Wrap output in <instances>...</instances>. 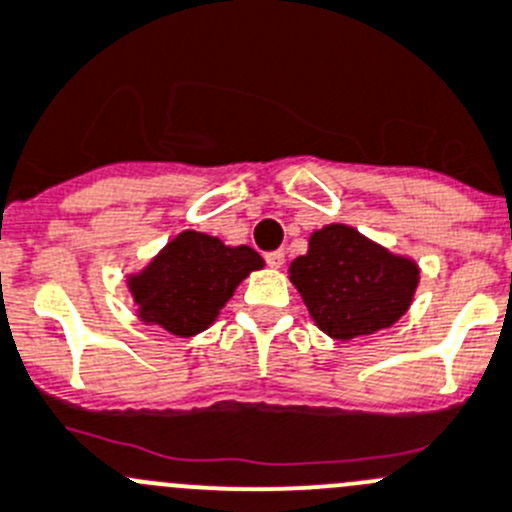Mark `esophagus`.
Here are the masks:
<instances>
[{"instance_id": "34e87169", "label": "esophagus", "mask_w": 512, "mask_h": 512, "mask_svg": "<svg viewBox=\"0 0 512 512\" xmlns=\"http://www.w3.org/2000/svg\"><path fill=\"white\" fill-rule=\"evenodd\" d=\"M266 264H269L271 269H281V266H284V251L266 253Z\"/></svg>"}]
</instances>
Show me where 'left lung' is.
I'll return each instance as SVG.
<instances>
[{
	"label": "left lung",
	"mask_w": 512,
	"mask_h": 512,
	"mask_svg": "<svg viewBox=\"0 0 512 512\" xmlns=\"http://www.w3.org/2000/svg\"><path fill=\"white\" fill-rule=\"evenodd\" d=\"M289 279L321 332L349 342L405 316L420 266L347 223H329L311 233L309 251L291 261Z\"/></svg>",
	"instance_id": "8db88e82"
}]
</instances>
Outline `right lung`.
Segmentation results:
<instances>
[{"label":"right lung","mask_w":512,"mask_h":512,"mask_svg":"<svg viewBox=\"0 0 512 512\" xmlns=\"http://www.w3.org/2000/svg\"><path fill=\"white\" fill-rule=\"evenodd\" d=\"M264 259L251 246H226L201 231H180L145 269L128 276V291L143 324L173 337H196L218 319L226 301Z\"/></svg>","instance_id":"obj_1"}]
</instances>
